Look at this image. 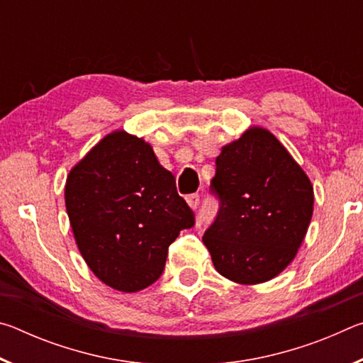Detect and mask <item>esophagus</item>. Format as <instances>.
Listing matches in <instances>:
<instances>
[{
  "label": "esophagus",
  "instance_id": "34e87169",
  "mask_svg": "<svg viewBox=\"0 0 363 363\" xmlns=\"http://www.w3.org/2000/svg\"><path fill=\"white\" fill-rule=\"evenodd\" d=\"M186 200H187L189 206L194 208V210L200 205V195L199 194H190V195L186 196Z\"/></svg>",
  "mask_w": 363,
  "mask_h": 363
}]
</instances>
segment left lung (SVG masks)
Segmentation results:
<instances>
[{
    "instance_id": "8db88e82",
    "label": "left lung",
    "mask_w": 363,
    "mask_h": 363,
    "mask_svg": "<svg viewBox=\"0 0 363 363\" xmlns=\"http://www.w3.org/2000/svg\"><path fill=\"white\" fill-rule=\"evenodd\" d=\"M219 210L203 243L220 275L262 284L298 253L314 210L309 177L274 134L248 130L223 147L210 184Z\"/></svg>"
}]
</instances>
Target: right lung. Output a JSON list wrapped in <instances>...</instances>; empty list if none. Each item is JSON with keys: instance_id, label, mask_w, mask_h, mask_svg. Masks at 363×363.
Wrapping results in <instances>:
<instances>
[{"instance_id": "1", "label": "right lung", "mask_w": 363, "mask_h": 363, "mask_svg": "<svg viewBox=\"0 0 363 363\" xmlns=\"http://www.w3.org/2000/svg\"><path fill=\"white\" fill-rule=\"evenodd\" d=\"M65 206L86 264L125 293L157 281L169 245L195 224L174 176L149 144L125 131L104 138L70 171Z\"/></svg>"}]
</instances>
